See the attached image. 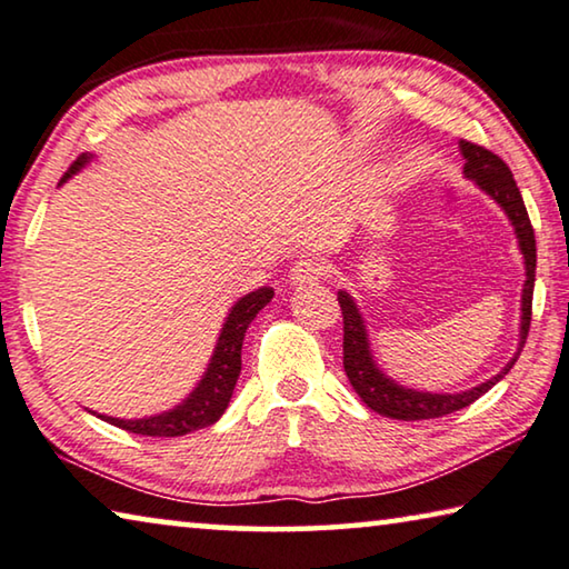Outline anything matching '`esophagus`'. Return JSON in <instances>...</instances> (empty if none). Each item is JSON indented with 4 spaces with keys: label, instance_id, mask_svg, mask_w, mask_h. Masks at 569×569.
I'll return each instance as SVG.
<instances>
[{
    "label": "esophagus",
    "instance_id": "obj_1",
    "mask_svg": "<svg viewBox=\"0 0 569 569\" xmlns=\"http://www.w3.org/2000/svg\"><path fill=\"white\" fill-rule=\"evenodd\" d=\"M323 276V266L319 263V260H313V258H306V260H299V263H296L293 268H291V286H309V283H313V281H319V278Z\"/></svg>",
    "mask_w": 569,
    "mask_h": 569
}]
</instances>
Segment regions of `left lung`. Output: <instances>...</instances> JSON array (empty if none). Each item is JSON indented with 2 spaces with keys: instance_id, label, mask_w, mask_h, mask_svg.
I'll use <instances>...</instances> for the list:
<instances>
[{
  "instance_id": "8db88e82",
  "label": "left lung",
  "mask_w": 569,
  "mask_h": 569,
  "mask_svg": "<svg viewBox=\"0 0 569 569\" xmlns=\"http://www.w3.org/2000/svg\"><path fill=\"white\" fill-rule=\"evenodd\" d=\"M458 149H461V157L466 159L463 174L466 179L476 182V187L491 197V200L501 207L503 214H507L513 236H517L519 250L525 256V270L527 281L521 288V323H519V349L513 355L507 367L501 369L499 375H493L491 380L471 387V390L463 392H426V390H412V387H405L395 382L392 377H387L380 367H377L372 349H369V333L367 323L359 313L357 301L351 299V293L339 291L337 299L341 306V317H345V372L349 377L355 392L362 398L369 410L385 415V418L392 420H430V418H443L456 410H463L468 405L476 402L491 390V387L503 380V375L509 372L521 355V347H525L529 323H531V293H535V270H537V242H535V230H531L529 214L525 200H521V192L517 182H513L511 169L503 164V161L493 154V151L476 147L471 141H458Z\"/></svg>"
}]
</instances>
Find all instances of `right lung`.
<instances>
[{
    "mask_svg": "<svg viewBox=\"0 0 569 569\" xmlns=\"http://www.w3.org/2000/svg\"><path fill=\"white\" fill-rule=\"evenodd\" d=\"M93 161V154L78 157L73 167L66 171V177L60 179V184H66L70 177H76L80 169L88 167ZM273 299V288H258V291H250L232 303V309L224 319L218 345L212 349L210 365H207L204 375L200 382L194 385V390L187 395V398L169 408L164 412L147 415V418H111V415L93 412L96 418H101L111 426L137 432V436H154V438H177L187 436V432H194L200 428L212 426L222 418V412L228 410V402L232 398V390H236V382L240 377V349L242 339H246L248 323L258 317V311Z\"/></svg>",
    "mask_w": 569,
    "mask_h": 569,
    "instance_id": "right-lung-1",
    "label": "right lung"
}]
</instances>
